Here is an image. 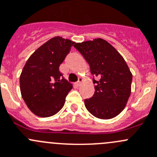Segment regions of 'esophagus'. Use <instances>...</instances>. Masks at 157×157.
<instances>
[{"mask_svg": "<svg viewBox=\"0 0 157 157\" xmlns=\"http://www.w3.org/2000/svg\"><path fill=\"white\" fill-rule=\"evenodd\" d=\"M82 81H83V79H82L81 77H79L78 81L77 82V86H80V83H81V82H82Z\"/></svg>", "mask_w": 157, "mask_h": 157, "instance_id": "obj_1", "label": "esophagus"}]
</instances>
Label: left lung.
Masks as SVG:
<instances>
[{
	"label": "left lung",
	"instance_id": "obj_1",
	"mask_svg": "<svg viewBox=\"0 0 157 157\" xmlns=\"http://www.w3.org/2000/svg\"><path fill=\"white\" fill-rule=\"evenodd\" d=\"M89 63L95 88L94 96L84 100L86 109L102 120L119 115L127 105L131 94L133 75L124 57L112 45L102 38L75 43Z\"/></svg>",
	"mask_w": 157,
	"mask_h": 157
}]
</instances>
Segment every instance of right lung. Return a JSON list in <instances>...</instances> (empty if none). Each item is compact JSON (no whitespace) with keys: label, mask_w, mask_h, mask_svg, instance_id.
I'll use <instances>...</instances> for the list:
<instances>
[{"label":"right lung","mask_w":157,"mask_h":157,"mask_svg":"<svg viewBox=\"0 0 157 157\" xmlns=\"http://www.w3.org/2000/svg\"><path fill=\"white\" fill-rule=\"evenodd\" d=\"M75 42L54 36L30 55L20 76L23 100L33 113L40 117L54 116L62 109L73 88L59 67Z\"/></svg>","instance_id":"right-lung-1"}]
</instances>
